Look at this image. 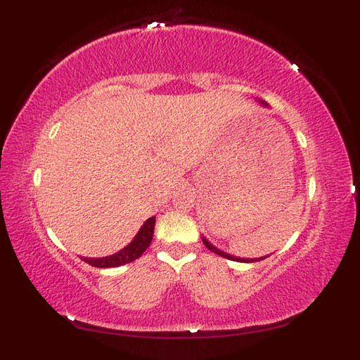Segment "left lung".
Here are the masks:
<instances>
[{
    "mask_svg": "<svg viewBox=\"0 0 360 360\" xmlns=\"http://www.w3.org/2000/svg\"><path fill=\"white\" fill-rule=\"evenodd\" d=\"M263 105H267V103H264V102H262ZM202 243H204V246L207 248L209 250H212V252H215V254H218L219 257H224V258H227V259H233V262H240V263H244L246 262L248 263V259H243V258H236V257H232V255H229V254H226V252H223V250H219V249H217L215 246H213V244H210L209 241H207V238H204L202 236ZM266 257H259V258H250L249 262L250 263H254V262H259V259H264Z\"/></svg>",
    "mask_w": 360,
    "mask_h": 360,
    "instance_id": "left-lung-1",
    "label": "left lung"
}]
</instances>
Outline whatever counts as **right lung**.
Returning <instances> with one entry per match:
<instances>
[{
  "label": "right lung",
  "mask_w": 360,
  "mask_h": 360,
  "mask_svg": "<svg viewBox=\"0 0 360 360\" xmlns=\"http://www.w3.org/2000/svg\"><path fill=\"white\" fill-rule=\"evenodd\" d=\"M155 223L156 218L151 217L147 221H145L143 226L141 227V231L137 232L134 236V240L128 244L127 248L122 250L116 252L110 257H103V258H82L83 262L96 266V267H117L122 264L131 263L136 258H139L145 250L148 249L150 243L153 240V232H155Z\"/></svg>",
  "instance_id": "obj_1"
}]
</instances>
